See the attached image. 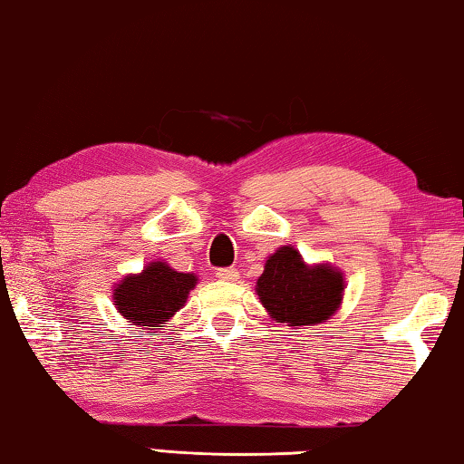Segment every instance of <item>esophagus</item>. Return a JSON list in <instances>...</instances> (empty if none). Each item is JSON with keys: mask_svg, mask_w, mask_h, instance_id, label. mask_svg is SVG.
<instances>
[{"mask_svg": "<svg viewBox=\"0 0 464 464\" xmlns=\"http://www.w3.org/2000/svg\"><path fill=\"white\" fill-rule=\"evenodd\" d=\"M215 275H217V278H220V281H229V283L237 281L239 278V272L235 268H218Z\"/></svg>", "mask_w": 464, "mask_h": 464, "instance_id": "1", "label": "esophagus"}]
</instances>
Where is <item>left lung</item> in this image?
<instances>
[{
    "label": "left lung",
    "instance_id": "obj_1",
    "mask_svg": "<svg viewBox=\"0 0 464 464\" xmlns=\"http://www.w3.org/2000/svg\"><path fill=\"white\" fill-rule=\"evenodd\" d=\"M256 293L276 322L315 326L343 304V272L330 264H305L293 246L278 247L266 260Z\"/></svg>",
    "mask_w": 464,
    "mask_h": 464
}]
</instances>
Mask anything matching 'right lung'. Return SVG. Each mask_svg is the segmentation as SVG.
I'll return each instance as SVG.
<instances>
[{"label":"right lung","mask_w":464,"mask_h":464,"mask_svg":"<svg viewBox=\"0 0 464 464\" xmlns=\"http://www.w3.org/2000/svg\"><path fill=\"white\" fill-rule=\"evenodd\" d=\"M198 283L192 272H178L165 262H150L140 275H128L115 285V307L142 330H159L179 312Z\"/></svg>","instance_id":"1"}]
</instances>
